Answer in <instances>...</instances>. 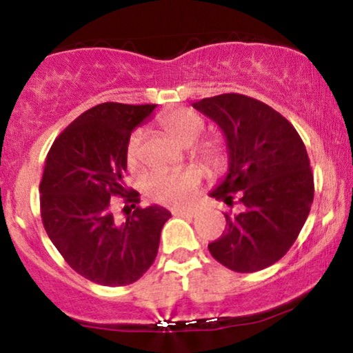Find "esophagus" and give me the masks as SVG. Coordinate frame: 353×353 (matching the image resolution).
<instances>
[{
    "mask_svg": "<svg viewBox=\"0 0 353 353\" xmlns=\"http://www.w3.org/2000/svg\"><path fill=\"white\" fill-rule=\"evenodd\" d=\"M174 216H181V217H196V210L194 209H176L172 210Z\"/></svg>",
    "mask_w": 353,
    "mask_h": 353,
    "instance_id": "34e87169",
    "label": "esophagus"
}]
</instances>
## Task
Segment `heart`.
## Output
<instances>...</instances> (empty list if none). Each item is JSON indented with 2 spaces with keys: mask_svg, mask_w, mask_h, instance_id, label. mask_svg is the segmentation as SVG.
I'll return each instance as SVG.
<instances>
[{
  "mask_svg": "<svg viewBox=\"0 0 353 353\" xmlns=\"http://www.w3.org/2000/svg\"><path fill=\"white\" fill-rule=\"evenodd\" d=\"M159 125L165 134L184 148L196 144L205 131L204 117L192 109H176V111L165 112L159 117ZM141 143H143V134L134 131L125 144V161L129 168H136L139 164ZM197 154L210 168H219L224 163V148L217 141L201 143ZM201 181V171L194 168L185 169V171H159L145 179L144 192L149 199L159 204L182 205L192 201Z\"/></svg>",
  "mask_w": 353,
  "mask_h": 353,
  "instance_id": "1",
  "label": "heart"
}]
</instances>
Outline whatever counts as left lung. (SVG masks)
<instances>
[{
    "instance_id": "obj_1",
    "label": "left lung",
    "mask_w": 353,
    "mask_h": 353,
    "mask_svg": "<svg viewBox=\"0 0 353 353\" xmlns=\"http://www.w3.org/2000/svg\"><path fill=\"white\" fill-rule=\"evenodd\" d=\"M225 136L229 171L210 196L239 210L225 214V230L209 252L234 272L275 264L301 232L314 201V176L295 128L275 109L244 94L192 104Z\"/></svg>"
}]
</instances>
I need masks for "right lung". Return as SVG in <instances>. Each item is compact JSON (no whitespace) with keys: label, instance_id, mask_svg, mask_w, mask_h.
<instances>
[{"label":"right lung","instance_id":"right-lung-1","mask_svg":"<svg viewBox=\"0 0 353 353\" xmlns=\"http://www.w3.org/2000/svg\"><path fill=\"white\" fill-rule=\"evenodd\" d=\"M156 104L103 103L88 109L56 137L39 184L43 225L64 261L88 281L129 285L143 277L159 249L171 212L136 208L139 192L124 184L125 144ZM119 195L135 208L124 223L112 216Z\"/></svg>","mask_w":353,"mask_h":353}]
</instances>
